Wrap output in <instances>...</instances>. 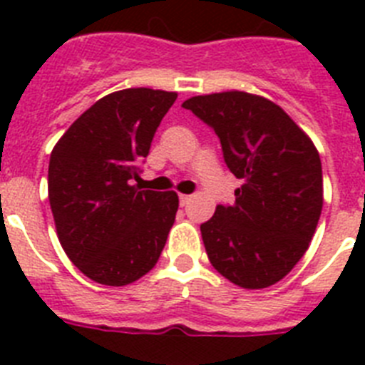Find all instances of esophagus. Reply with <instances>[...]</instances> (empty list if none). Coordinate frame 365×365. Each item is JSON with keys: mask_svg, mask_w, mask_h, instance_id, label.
Returning a JSON list of instances; mask_svg holds the SVG:
<instances>
[{"mask_svg": "<svg viewBox=\"0 0 365 365\" xmlns=\"http://www.w3.org/2000/svg\"><path fill=\"white\" fill-rule=\"evenodd\" d=\"M179 201H180V206H186L190 201H192V195H185V193H182V195H179Z\"/></svg>", "mask_w": 365, "mask_h": 365, "instance_id": "esophagus-1", "label": "esophagus"}]
</instances>
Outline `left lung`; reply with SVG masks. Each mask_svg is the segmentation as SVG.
I'll return each instance as SVG.
<instances>
[{"label": "left lung", "instance_id": "obj_1", "mask_svg": "<svg viewBox=\"0 0 365 365\" xmlns=\"http://www.w3.org/2000/svg\"><path fill=\"white\" fill-rule=\"evenodd\" d=\"M182 108L215 131L243 180L234 205L201 225L212 267L243 289H265L294 269L324 206L320 155L279 106L243 91L192 96Z\"/></svg>", "mask_w": 365, "mask_h": 365}]
</instances>
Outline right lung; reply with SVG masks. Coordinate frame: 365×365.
Instances as JSON below:
<instances>
[{
	"label": "right lung",
	"instance_id": "obj_1",
	"mask_svg": "<svg viewBox=\"0 0 365 365\" xmlns=\"http://www.w3.org/2000/svg\"><path fill=\"white\" fill-rule=\"evenodd\" d=\"M177 93L124 89L71 124L49 160V202L63 250L87 278L122 287L150 272L175 221V192L133 186Z\"/></svg>",
	"mask_w": 365,
	"mask_h": 365
}]
</instances>
